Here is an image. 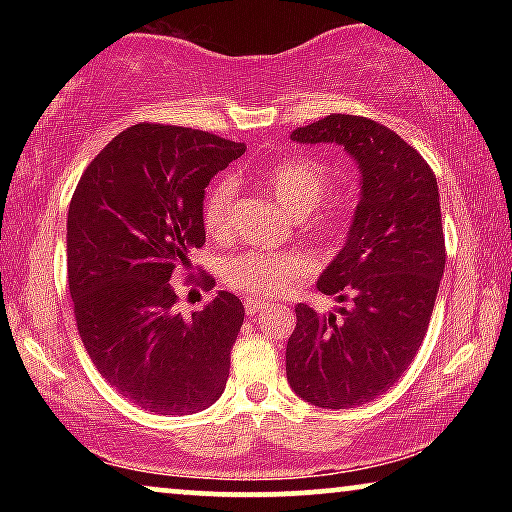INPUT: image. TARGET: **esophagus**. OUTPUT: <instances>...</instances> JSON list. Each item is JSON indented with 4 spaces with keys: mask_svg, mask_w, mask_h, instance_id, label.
<instances>
[{
    "mask_svg": "<svg viewBox=\"0 0 512 512\" xmlns=\"http://www.w3.org/2000/svg\"><path fill=\"white\" fill-rule=\"evenodd\" d=\"M263 307H265V303H263V300H258V298L244 300V312H247V317H256V314L261 312Z\"/></svg>",
    "mask_w": 512,
    "mask_h": 512,
    "instance_id": "esophagus-1",
    "label": "esophagus"
}]
</instances>
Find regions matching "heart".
Returning a JSON list of instances; mask_svg holds the SVG:
<instances>
[{"instance_id":"1","label":"heart","mask_w":512,"mask_h":512,"mask_svg":"<svg viewBox=\"0 0 512 512\" xmlns=\"http://www.w3.org/2000/svg\"><path fill=\"white\" fill-rule=\"evenodd\" d=\"M265 186L277 205L286 214L303 219L312 214L333 186V174L324 163L310 158H289L261 174ZM235 184L230 179L214 181L202 205V226L209 237H226L233 223ZM319 235H338V221L326 219L317 223ZM307 265L298 254H261V251H240L223 261V279L237 291L249 296H275L296 279L305 275Z\"/></svg>"}]
</instances>
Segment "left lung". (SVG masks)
I'll use <instances>...</instances> for the list:
<instances>
[{"instance_id":"8db88e82","label":"left lung","mask_w":512,"mask_h":512,"mask_svg":"<svg viewBox=\"0 0 512 512\" xmlns=\"http://www.w3.org/2000/svg\"><path fill=\"white\" fill-rule=\"evenodd\" d=\"M298 144L342 146L359 167V202L345 244L317 279L328 312L296 307L286 380L326 410L370 403L419 352L440 277L445 237L436 174L394 130L331 114L291 132Z\"/></svg>"}]
</instances>
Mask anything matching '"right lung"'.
I'll use <instances>...</instances> for the list:
<instances>
[{
    "label": "right lung",
    "instance_id": "add662e5",
    "mask_svg": "<svg viewBox=\"0 0 512 512\" xmlns=\"http://www.w3.org/2000/svg\"><path fill=\"white\" fill-rule=\"evenodd\" d=\"M242 142L177 125H132L88 165L67 214V277L95 368L139 408L191 415L219 401L242 300L219 291L188 317L172 272L205 244L202 205Z\"/></svg>",
    "mask_w": 512,
    "mask_h": 512
}]
</instances>
